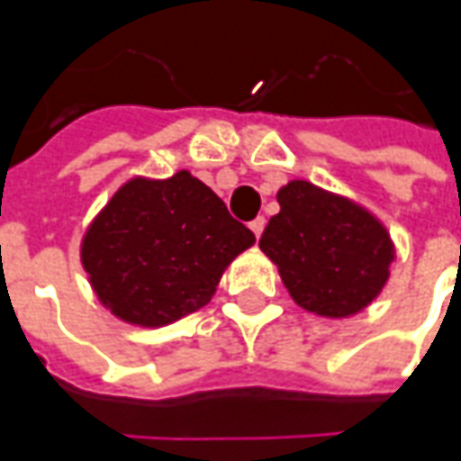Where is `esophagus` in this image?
I'll list each match as a JSON object with an SVG mask.
<instances>
[{
  "label": "esophagus",
  "mask_w": 461,
  "mask_h": 461,
  "mask_svg": "<svg viewBox=\"0 0 461 461\" xmlns=\"http://www.w3.org/2000/svg\"><path fill=\"white\" fill-rule=\"evenodd\" d=\"M264 225H267V221H264V218H261V215H258V218H254V221L249 222V228H251V230H254V236H261V233H264Z\"/></svg>",
  "instance_id": "esophagus-1"
}]
</instances>
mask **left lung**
Instances as JSON below:
<instances>
[{"label":"left lung","instance_id":"8db88e82","mask_svg":"<svg viewBox=\"0 0 461 461\" xmlns=\"http://www.w3.org/2000/svg\"><path fill=\"white\" fill-rule=\"evenodd\" d=\"M279 212L258 249L272 258L293 300L323 318L369 308L390 279L395 243L384 222L359 203L305 179L276 192Z\"/></svg>","mask_w":461,"mask_h":461}]
</instances>
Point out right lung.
Returning a JSON list of instances; mask_svg holds the SVG:
<instances>
[{"instance_id": "right-lung-1", "label": "right lung", "mask_w": 461, "mask_h": 461, "mask_svg": "<svg viewBox=\"0 0 461 461\" xmlns=\"http://www.w3.org/2000/svg\"><path fill=\"white\" fill-rule=\"evenodd\" d=\"M254 243L221 197L182 168L120 186L81 239V267L115 318L158 328L204 308L230 261Z\"/></svg>"}]
</instances>
